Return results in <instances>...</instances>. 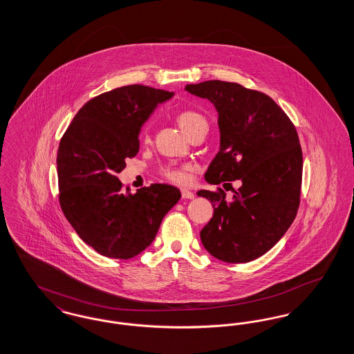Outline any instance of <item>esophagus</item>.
Listing matches in <instances>:
<instances>
[{"label": "esophagus", "instance_id": "obj_1", "mask_svg": "<svg viewBox=\"0 0 354 354\" xmlns=\"http://www.w3.org/2000/svg\"><path fill=\"white\" fill-rule=\"evenodd\" d=\"M182 198H183V199H194V198H195V194H194L192 191L187 189V188H183V189H182Z\"/></svg>", "mask_w": 354, "mask_h": 354}]
</instances>
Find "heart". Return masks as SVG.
Listing matches in <instances>:
<instances>
[{
  "label": "heart",
  "mask_w": 354,
  "mask_h": 354,
  "mask_svg": "<svg viewBox=\"0 0 354 354\" xmlns=\"http://www.w3.org/2000/svg\"><path fill=\"white\" fill-rule=\"evenodd\" d=\"M176 122L180 126V129L185 131V134H192L195 130H198L202 126H208L207 119L204 115L198 111L194 110H183L179 111L176 115ZM142 139L147 140L149 139V131L147 129L143 130L142 133ZM163 175L174 183H185L187 180V174L183 169H163Z\"/></svg>",
  "instance_id": "obj_1"
}]
</instances>
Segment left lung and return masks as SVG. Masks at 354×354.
I'll list each match as a JSON object with an SVG mask.
<instances>
[{"instance_id":"8db88e82","label":"left lung","mask_w":354,"mask_h":354,"mask_svg":"<svg viewBox=\"0 0 354 354\" xmlns=\"http://www.w3.org/2000/svg\"><path fill=\"white\" fill-rule=\"evenodd\" d=\"M218 111L220 149L204 178L209 185L240 180L232 202L225 192L201 189L214 216L201 231L204 248L225 263H248L284 236L296 218L303 178L299 135L267 94L224 81L187 84Z\"/></svg>"}]
</instances>
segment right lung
Here are the masks:
<instances>
[{
  "instance_id": "right-lung-1",
  "label": "right lung",
  "mask_w": 354,
  "mask_h": 354,
  "mask_svg": "<svg viewBox=\"0 0 354 354\" xmlns=\"http://www.w3.org/2000/svg\"><path fill=\"white\" fill-rule=\"evenodd\" d=\"M174 93L129 84L84 103L62 136L57 155L61 208L87 245L111 259L145 251L180 191L151 185L122 191L119 172L139 151V133Z\"/></svg>"
}]
</instances>
